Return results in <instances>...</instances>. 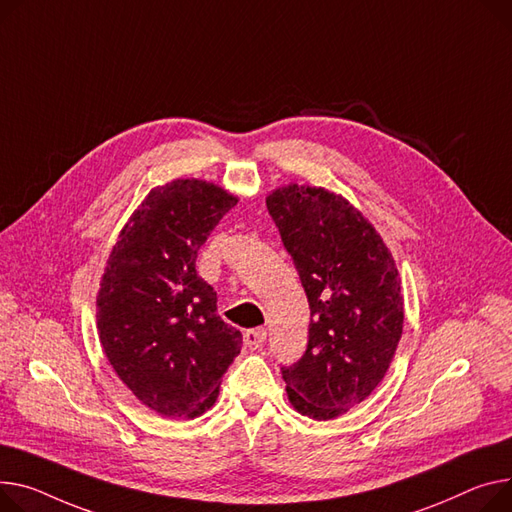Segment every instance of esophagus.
I'll list each match as a JSON object with an SVG mask.
<instances>
[{
	"mask_svg": "<svg viewBox=\"0 0 512 512\" xmlns=\"http://www.w3.org/2000/svg\"><path fill=\"white\" fill-rule=\"evenodd\" d=\"M265 337H267V331L263 327L247 329L245 335H243V342H245V346L249 350H259L263 346V342H265Z\"/></svg>",
	"mask_w": 512,
	"mask_h": 512,
	"instance_id": "34e87169",
	"label": "esophagus"
}]
</instances>
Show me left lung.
<instances>
[{
	"label": "left lung",
	"mask_w": 512,
	"mask_h": 512,
	"mask_svg": "<svg viewBox=\"0 0 512 512\" xmlns=\"http://www.w3.org/2000/svg\"><path fill=\"white\" fill-rule=\"evenodd\" d=\"M284 249L309 298L304 354L282 366L296 410L331 420L383 381L403 331L395 261L350 201L319 187L288 185L267 197Z\"/></svg>",
	"instance_id": "1"
}]
</instances>
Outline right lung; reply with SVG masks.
Masks as SVG:
<instances>
[{"instance_id":"right-lung-1","label":"right lung","mask_w":512,"mask_h":512,"mask_svg":"<svg viewBox=\"0 0 512 512\" xmlns=\"http://www.w3.org/2000/svg\"><path fill=\"white\" fill-rule=\"evenodd\" d=\"M234 206V195L206 181L154 189L121 230L100 282V346L131 393L164 418L206 412L241 354V331L218 317L216 292L195 271L199 247Z\"/></svg>"}]
</instances>
